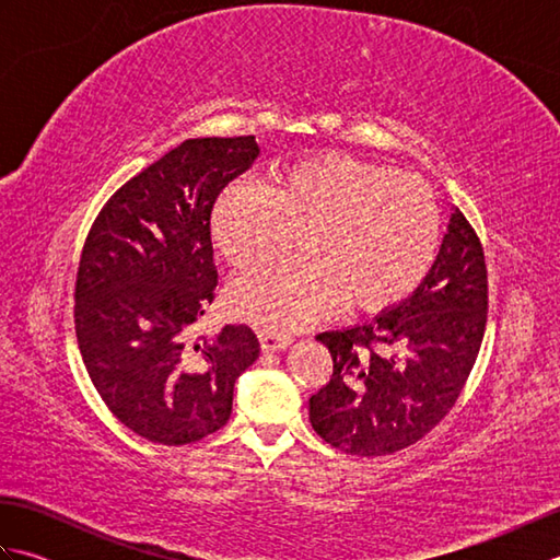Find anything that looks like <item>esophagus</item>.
Here are the masks:
<instances>
[{"instance_id": "esophagus-1", "label": "esophagus", "mask_w": 560, "mask_h": 560, "mask_svg": "<svg viewBox=\"0 0 560 560\" xmlns=\"http://www.w3.org/2000/svg\"><path fill=\"white\" fill-rule=\"evenodd\" d=\"M259 341H261V351L271 353V351L287 349L289 343H291V337H289V335H277V331L261 329V331H259Z\"/></svg>"}]
</instances>
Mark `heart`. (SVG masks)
<instances>
[{"mask_svg": "<svg viewBox=\"0 0 560 560\" xmlns=\"http://www.w3.org/2000/svg\"><path fill=\"white\" fill-rule=\"evenodd\" d=\"M301 259L259 265L229 287L233 315L299 329L331 313H375L407 299L431 269L440 211L423 180L343 153L283 165L271 185L243 177L213 201L211 237L235 267L287 249Z\"/></svg>", "mask_w": 560, "mask_h": 560, "instance_id": "obj_1", "label": "heart"}]
</instances>
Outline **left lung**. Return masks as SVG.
<instances>
[{
    "mask_svg": "<svg viewBox=\"0 0 560 560\" xmlns=\"http://www.w3.org/2000/svg\"><path fill=\"white\" fill-rule=\"evenodd\" d=\"M489 287L477 233L452 207L440 253L409 299L371 323L323 331L335 361L311 397L317 435L349 455L413 445L455 407L481 349Z\"/></svg>",
    "mask_w": 560,
    "mask_h": 560,
    "instance_id": "left-lung-1",
    "label": "left lung"
}]
</instances>
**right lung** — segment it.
<instances>
[{"label": "right lung", "instance_id": "right-lung-1", "mask_svg": "<svg viewBox=\"0 0 560 560\" xmlns=\"http://www.w3.org/2000/svg\"><path fill=\"white\" fill-rule=\"evenodd\" d=\"M259 156L255 137L187 139L110 197L83 245L74 325L101 399L129 431L187 445L231 419L255 331L195 339L217 289L211 209Z\"/></svg>", "mask_w": 560, "mask_h": 560}]
</instances>
